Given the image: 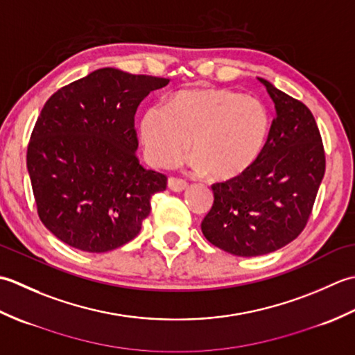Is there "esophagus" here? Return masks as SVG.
Segmentation results:
<instances>
[{
  "label": "esophagus",
  "instance_id": "34e87169",
  "mask_svg": "<svg viewBox=\"0 0 355 355\" xmlns=\"http://www.w3.org/2000/svg\"><path fill=\"white\" fill-rule=\"evenodd\" d=\"M168 187L173 192H182L187 187V183H186V180H183V178L169 177L168 178Z\"/></svg>",
  "mask_w": 355,
  "mask_h": 355
}]
</instances>
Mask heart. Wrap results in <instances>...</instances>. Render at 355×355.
<instances>
[{
    "instance_id": "heart-1",
    "label": "heart",
    "mask_w": 355,
    "mask_h": 355,
    "mask_svg": "<svg viewBox=\"0 0 355 355\" xmlns=\"http://www.w3.org/2000/svg\"><path fill=\"white\" fill-rule=\"evenodd\" d=\"M268 125L266 107L253 97L225 88H197L173 94L168 107H149L139 131L146 160L155 168L175 166L191 146L193 169L227 180L256 160Z\"/></svg>"
}]
</instances>
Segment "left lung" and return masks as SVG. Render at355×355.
Instances as JSON below:
<instances>
[{"mask_svg": "<svg viewBox=\"0 0 355 355\" xmlns=\"http://www.w3.org/2000/svg\"><path fill=\"white\" fill-rule=\"evenodd\" d=\"M276 117L259 155L239 175L214 183V206L201 223L210 244L235 256H259L296 239L325 175V150L313 112L261 79Z\"/></svg>", "mask_w": 355, "mask_h": 355, "instance_id": "obj_1", "label": "left lung"}]
</instances>
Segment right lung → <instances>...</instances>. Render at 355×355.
Segmentation results:
<instances>
[{
  "label": "right lung",
  "instance_id": "add662e5",
  "mask_svg": "<svg viewBox=\"0 0 355 355\" xmlns=\"http://www.w3.org/2000/svg\"><path fill=\"white\" fill-rule=\"evenodd\" d=\"M169 79L101 69L45 102L30 135L27 169L37 215L62 243L103 253L139 235L168 177L145 169L134 116Z\"/></svg>",
  "mask_w": 355,
  "mask_h": 355
}]
</instances>
